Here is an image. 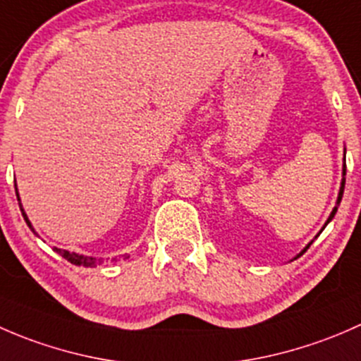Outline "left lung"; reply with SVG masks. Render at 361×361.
<instances>
[{
	"instance_id": "1",
	"label": "left lung",
	"mask_w": 361,
	"mask_h": 361,
	"mask_svg": "<svg viewBox=\"0 0 361 361\" xmlns=\"http://www.w3.org/2000/svg\"><path fill=\"white\" fill-rule=\"evenodd\" d=\"M344 176H345V167H344ZM344 185H345V178H342V185H341V192H338V199H337V204L341 202V199H342V194H344ZM336 213H337V206L334 207L332 214H330V216H329V220H326V224H329V221L332 220V218H334V214H336ZM326 224H325V225H326ZM309 246H311V245H309ZM309 246H307V248H309ZM307 248H305V250H307ZM305 250H304V251H305ZM304 251H302V253H304ZM302 253H300V255H302Z\"/></svg>"
}]
</instances>
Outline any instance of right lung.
Instances as JSON below:
<instances>
[{
	"instance_id": "add662e5",
	"label": "right lung",
	"mask_w": 361,
	"mask_h": 361,
	"mask_svg": "<svg viewBox=\"0 0 361 361\" xmlns=\"http://www.w3.org/2000/svg\"><path fill=\"white\" fill-rule=\"evenodd\" d=\"M17 201H20L19 194H17ZM20 211H23V216H24L25 224L29 225V228H32L31 224H29L27 216H25V213H24V209H23V204H20ZM56 251L61 255V257H64L68 262H71V264H75V265H83V267H96V265H99V260H97V258L83 257V255H78V253H69V251L59 250V248H56Z\"/></svg>"
}]
</instances>
